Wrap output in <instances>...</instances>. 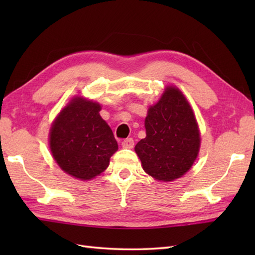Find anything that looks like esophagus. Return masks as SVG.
Returning a JSON list of instances; mask_svg holds the SVG:
<instances>
[{
	"mask_svg": "<svg viewBox=\"0 0 255 255\" xmlns=\"http://www.w3.org/2000/svg\"><path fill=\"white\" fill-rule=\"evenodd\" d=\"M122 145H123V148H125V149H131V148H133V145H134L133 139L132 138L125 139L124 141L122 142Z\"/></svg>",
	"mask_w": 255,
	"mask_h": 255,
	"instance_id": "34e87169",
	"label": "esophagus"
}]
</instances>
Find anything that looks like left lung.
Returning <instances> with one entry per match:
<instances>
[{"label": "left lung", "mask_w": 255, "mask_h": 255, "mask_svg": "<svg viewBox=\"0 0 255 255\" xmlns=\"http://www.w3.org/2000/svg\"><path fill=\"white\" fill-rule=\"evenodd\" d=\"M145 138L134 147L145 173L158 181L183 176L196 160L199 129L191 105L175 86H167L144 121Z\"/></svg>", "instance_id": "left-lung-1"}]
</instances>
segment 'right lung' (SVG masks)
Returning <instances> with one entry per match:
<instances>
[{"label": "right lung", "instance_id": "add662e5", "mask_svg": "<svg viewBox=\"0 0 255 255\" xmlns=\"http://www.w3.org/2000/svg\"><path fill=\"white\" fill-rule=\"evenodd\" d=\"M101 105L77 96L52 123L49 145L61 169L79 180L100 175L110 164L118 144L112 129L100 115Z\"/></svg>", "mask_w": 255, "mask_h": 255}]
</instances>
